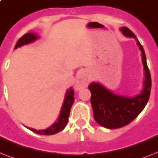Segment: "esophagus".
<instances>
[{"label": "esophagus", "mask_w": 158, "mask_h": 158, "mask_svg": "<svg viewBox=\"0 0 158 158\" xmlns=\"http://www.w3.org/2000/svg\"><path fill=\"white\" fill-rule=\"evenodd\" d=\"M88 84V79L84 72H80L77 76L76 83H75V88L81 89L83 88H86Z\"/></svg>", "instance_id": "obj_1"}]
</instances>
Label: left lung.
<instances>
[{
	"instance_id": "8db88e82",
	"label": "left lung",
	"mask_w": 158,
	"mask_h": 158,
	"mask_svg": "<svg viewBox=\"0 0 158 158\" xmlns=\"http://www.w3.org/2000/svg\"><path fill=\"white\" fill-rule=\"evenodd\" d=\"M121 31L126 36L133 37L136 40L137 44L141 51L145 74L144 88L139 95L133 98H128L114 95L97 83H92L88 86V89L92 93L91 104L95 120L97 123L108 129L123 127L132 122L148 103L152 86L151 75L143 47L129 28L123 27L121 28Z\"/></svg>"
}]
</instances>
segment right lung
<instances>
[{"label":"right lung","instance_id":"add662e5","mask_svg":"<svg viewBox=\"0 0 158 158\" xmlns=\"http://www.w3.org/2000/svg\"><path fill=\"white\" fill-rule=\"evenodd\" d=\"M36 39L37 36H35L32 33H27V34L23 35L18 40L15 47V49L18 47L23 45V44H27L30 43V42L34 41ZM74 100H75V98H74V91L71 88L66 92L63 106H62V108H61V114H60V116L57 119V122H56L53 125L51 126L50 127H48L46 130H35V129H33V128H28V129L32 131L36 134L40 135H54L62 131L66 127V123H67L68 118H69V116H70V109H71V106L73 105Z\"/></svg>","mask_w":158,"mask_h":158}]
</instances>
